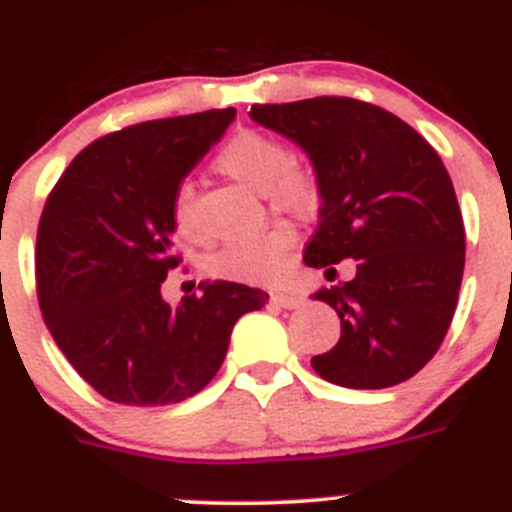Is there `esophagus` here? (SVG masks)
<instances>
[{
	"instance_id": "1",
	"label": "esophagus",
	"mask_w": 512,
	"mask_h": 512,
	"mask_svg": "<svg viewBox=\"0 0 512 512\" xmlns=\"http://www.w3.org/2000/svg\"><path fill=\"white\" fill-rule=\"evenodd\" d=\"M272 303L280 305V308H298L300 303H303V298H300L298 293H272Z\"/></svg>"
}]
</instances>
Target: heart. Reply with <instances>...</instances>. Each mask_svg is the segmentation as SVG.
Segmentation results:
<instances>
[{"mask_svg":"<svg viewBox=\"0 0 512 512\" xmlns=\"http://www.w3.org/2000/svg\"><path fill=\"white\" fill-rule=\"evenodd\" d=\"M219 174L240 181L265 194L272 209L288 214H305L318 204L321 189L308 166L290 159V151L280 138L260 131H242L229 138L214 159ZM174 222L186 237L194 234V189L181 184L174 194ZM293 237L285 229L232 242L209 257V272L214 278L234 283H275L288 267Z\"/></svg>","mask_w":512,"mask_h":512,"instance_id":"heart-1","label":"heart"}]
</instances>
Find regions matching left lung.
I'll use <instances>...</instances> for the list:
<instances>
[{"label": "left lung", "instance_id": "1", "mask_svg": "<svg viewBox=\"0 0 512 512\" xmlns=\"http://www.w3.org/2000/svg\"><path fill=\"white\" fill-rule=\"evenodd\" d=\"M250 116L313 161L323 204L305 265L331 278L333 265L356 260V278L313 295L338 313L341 338L310 366L346 389L412 379L447 336L465 270V224L442 159L394 113L343 95L252 105Z\"/></svg>", "mask_w": 512, "mask_h": 512}]
</instances>
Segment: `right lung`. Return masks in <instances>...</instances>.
I'll list each match as a JSON object with an SVG mask.
<instances>
[{"instance_id": "1", "label": "right lung", "mask_w": 512, "mask_h": 512, "mask_svg": "<svg viewBox=\"0 0 512 512\" xmlns=\"http://www.w3.org/2000/svg\"><path fill=\"white\" fill-rule=\"evenodd\" d=\"M237 111L159 118L83 148L37 227L42 318L73 369L105 399L164 407L199 394L227 356L234 323L267 303L240 283H202L176 308L161 283L181 257L174 194Z\"/></svg>"}]
</instances>
